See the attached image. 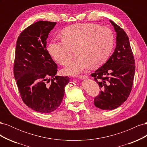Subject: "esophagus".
<instances>
[{"label":"esophagus","instance_id":"esophagus-1","mask_svg":"<svg viewBox=\"0 0 147 147\" xmlns=\"http://www.w3.org/2000/svg\"><path fill=\"white\" fill-rule=\"evenodd\" d=\"M77 77L78 78H87L88 77L87 75H78Z\"/></svg>","mask_w":147,"mask_h":147}]
</instances>
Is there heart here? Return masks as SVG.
I'll list each match as a JSON object with an SVG mask.
<instances>
[{
    "label": "heart",
    "instance_id": "obj_1",
    "mask_svg": "<svg viewBox=\"0 0 147 147\" xmlns=\"http://www.w3.org/2000/svg\"><path fill=\"white\" fill-rule=\"evenodd\" d=\"M62 40H52L48 51L57 63L67 64L72 57V48H77V58L64 70L67 74H78L90 65L96 67L109 57L114 44L113 31L94 23L71 25L61 32Z\"/></svg>",
    "mask_w": 147,
    "mask_h": 147
}]
</instances>
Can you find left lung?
Returning <instances> with one entry per match:
<instances>
[{"mask_svg":"<svg viewBox=\"0 0 147 147\" xmlns=\"http://www.w3.org/2000/svg\"><path fill=\"white\" fill-rule=\"evenodd\" d=\"M110 21L117 32L116 48L109 60L91 75L101 90L94 102L102 110L115 109L127 100L132 90L136 70L127 35L113 21Z\"/></svg>","mask_w":147,"mask_h":147,"instance_id":"obj_1","label":"left lung"}]
</instances>
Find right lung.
Here are the masks:
<instances>
[{
    "instance_id": "1",
    "label": "right lung",
    "mask_w": 147,
    "mask_h": 147,
    "mask_svg": "<svg viewBox=\"0 0 147 147\" xmlns=\"http://www.w3.org/2000/svg\"><path fill=\"white\" fill-rule=\"evenodd\" d=\"M56 24L33 23L20 34L16 45L13 74L21 99L29 108L44 113L58 108L69 82L68 76H56L57 65L47 50V38Z\"/></svg>"
}]
</instances>
